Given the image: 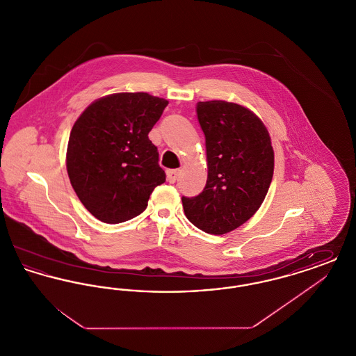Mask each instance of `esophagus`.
<instances>
[{
  "mask_svg": "<svg viewBox=\"0 0 356 356\" xmlns=\"http://www.w3.org/2000/svg\"><path fill=\"white\" fill-rule=\"evenodd\" d=\"M179 175H180V170H167V179H168V181H170V183H175V181L177 180Z\"/></svg>",
  "mask_w": 356,
  "mask_h": 356,
  "instance_id": "1",
  "label": "esophagus"
}]
</instances>
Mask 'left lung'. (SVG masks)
<instances>
[{
	"mask_svg": "<svg viewBox=\"0 0 356 356\" xmlns=\"http://www.w3.org/2000/svg\"><path fill=\"white\" fill-rule=\"evenodd\" d=\"M205 136L208 177L203 192L183 196L186 219L211 235L250 220L266 199L273 176L271 137L263 121L235 102L196 105Z\"/></svg>",
	"mask_w": 356,
	"mask_h": 356,
	"instance_id": "obj_1",
	"label": "left lung"
}]
</instances>
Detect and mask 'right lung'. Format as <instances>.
Segmentation results:
<instances>
[{"mask_svg":"<svg viewBox=\"0 0 356 356\" xmlns=\"http://www.w3.org/2000/svg\"><path fill=\"white\" fill-rule=\"evenodd\" d=\"M168 105L149 93H113L92 102L76 120L67 149L69 180L99 220H131L165 181L148 134Z\"/></svg>","mask_w":356,"mask_h":356,"instance_id":"right-lung-1","label":"right lung"}]
</instances>
